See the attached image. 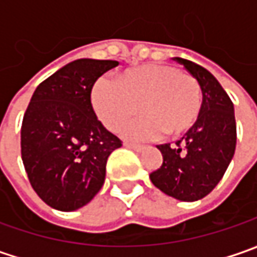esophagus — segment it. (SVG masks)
<instances>
[{"label":"esophagus","instance_id":"esophagus-1","mask_svg":"<svg viewBox=\"0 0 257 257\" xmlns=\"http://www.w3.org/2000/svg\"><path fill=\"white\" fill-rule=\"evenodd\" d=\"M125 147H128V149H132V150H136V152H142L144 149V146L142 144H133V143H125L124 144Z\"/></svg>","mask_w":257,"mask_h":257}]
</instances>
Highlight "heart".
Returning a JSON list of instances; mask_svg holds the SVG:
<instances>
[{
  "mask_svg": "<svg viewBox=\"0 0 257 257\" xmlns=\"http://www.w3.org/2000/svg\"><path fill=\"white\" fill-rule=\"evenodd\" d=\"M95 113L110 130H118L140 111L146 115L125 124L121 134L133 140L154 139L164 132L179 137L196 124L202 110V85L190 74L169 64L127 70L120 81L101 77L91 93Z\"/></svg>",
  "mask_w": 257,
  "mask_h": 257,
  "instance_id": "obj_1",
  "label": "heart"
}]
</instances>
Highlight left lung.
Wrapping results in <instances>:
<instances>
[{
	"instance_id": "1",
	"label": "left lung",
	"mask_w": 257,
	"mask_h": 257,
	"mask_svg": "<svg viewBox=\"0 0 257 257\" xmlns=\"http://www.w3.org/2000/svg\"><path fill=\"white\" fill-rule=\"evenodd\" d=\"M177 63L200 83L203 103L196 124L176 144H160L163 164L150 173L157 189L182 202H196L222 180L236 149L234 108L219 81L202 65L180 57Z\"/></svg>"
}]
</instances>
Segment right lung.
<instances>
[{
    "mask_svg": "<svg viewBox=\"0 0 257 257\" xmlns=\"http://www.w3.org/2000/svg\"><path fill=\"white\" fill-rule=\"evenodd\" d=\"M114 60L80 58L35 88L21 125L28 180L50 207L73 212L90 202L105 179L108 156L121 140L97 118L91 90Z\"/></svg>",
    "mask_w": 257,
    "mask_h": 257,
    "instance_id": "right-lung-1",
    "label": "right lung"
}]
</instances>
